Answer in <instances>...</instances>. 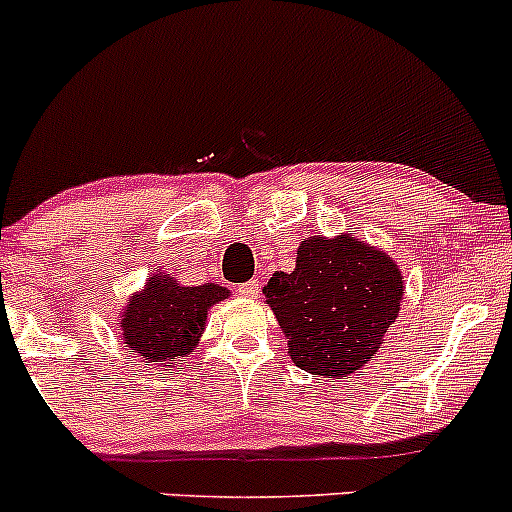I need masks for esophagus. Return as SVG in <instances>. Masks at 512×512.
I'll list each match as a JSON object with an SVG mask.
<instances>
[{"mask_svg":"<svg viewBox=\"0 0 512 512\" xmlns=\"http://www.w3.org/2000/svg\"><path fill=\"white\" fill-rule=\"evenodd\" d=\"M237 292H239L241 297H244V300H256V297H258V283H256V280H249V283H241L237 287Z\"/></svg>","mask_w":512,"mask_h":512,"instance_id":"34e87169","label":"esophagus"}]
</instances>
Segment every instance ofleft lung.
<instances>
[{"label":"left lung","mask_w":512,"mask_h":512,"mask_svg":"<svg viewBox=\"0 0 512 512\" xmlns=\"http://www.w3.org/2000/svg\"><path fill=\"white\" fill-rule=\"evenodd\" d=\"M292 363L321 377H348L382 348L404 300V275L387 251L353 234L309 237L295 271L263 287Z\"/></svg>","instance_id":"8db88e82"}]
</instances>
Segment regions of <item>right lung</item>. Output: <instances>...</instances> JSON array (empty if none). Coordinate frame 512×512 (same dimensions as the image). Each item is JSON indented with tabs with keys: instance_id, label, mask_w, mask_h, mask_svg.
Wrapping results in <instances>:
<instances>
[{
	"instance_id": "right-lung-1",
	"label": "right lung",
	"mask_w": 512,
	"mask_h": 512,
	"mask_svg": "<svg viewBox=\"0 0 512 512\" xmlns=\"http://www.w3.org/2000/svg\"><path fill=\"white\" fill-rule=\"evenodd\" d=\"M227 297V287L217 283L191 287L169 273H152L120 312V341L132 358L152 370L181 367L203 336L208 312Z\"/></svg>"
}]
</instances>
